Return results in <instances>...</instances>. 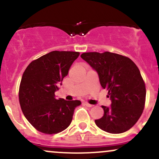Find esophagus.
<instances>
[{
  "label": "esophagus",
  "mask_w": 159,
  "mask_h": 159,
  "mask_svg": "<svg viewBox=\"0 0 159 159\" xmlns=\"http://www.w3.org/2000/svg\"><path fill=\"white\" fill-rule=\"evenodd\" d=\"M84 105H86V106H87V107H93V105H90V104H89L88 102H84Z\"/></svg>",
  "instance_id": "esophagus-1"
}]
</instances>
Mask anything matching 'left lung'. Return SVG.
Here are the masks:
<instances>
[{"label": "left lung", "instance_id": "obj_1", "mask_svg": "<svg viewBox=\"0 0 159 159\" xmlns=\"http://www.w3.org/2000/svg\"><path fill=\"white\" fill-rule=\"evenodd\" d=\"M81 58L97 72L103 89L108 90L111 107L96 125L111 134L126 132L135 124L145 106L146 86L139 69L130 58L105 52L83 53Z\"/></svg>", "mask_w": 159, "mask_h": 159}]
</instances>
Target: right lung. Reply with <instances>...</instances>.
Returning <instances> with one entry per match:
<instances>
[{
  "instance_id": "obj_1",
  "label": "right lung",
  "mask_w": 159,
  "mask_h": 159,
  "mask_svg": "<svg viewBox=\"0 0 159 159\" xmlns=\"http://www.w3.org/2000/svg\"><path fill=\"white\" fill-rule=\"evenodd\" d=\"M77 52L54 51L34 60L24 72L19 86L20 106L28 122L37 131L54 134L70 125L79 100L57 99L63 78L69 73Z\"/></svg>"
}]
</instances>
